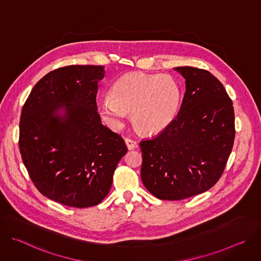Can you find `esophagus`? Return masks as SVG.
I'll list each match as a JSON object with an SVG mask.
<instances>
[{
    "instance_id": "1",
    "label": "esophagus",
    "mask_w": 261,
    "mask_h": 261,
    "mask_svg": "<svg viewBox=\"0 0 261 261\" xmlns=\"http://www.w3.org/2000/svg\"><path fill=\"white\" fill-rule=\"evenodd\" d=\"M125 142H126V145L129 150H133V148H135L137 146V142L131 138H126Z\"/></svg>"
}]
</instances>
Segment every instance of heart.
Instances as JSON below:
<instances>
[{
    "label": "heart",
    "mask_w": 261,
    "mask_h": 261,
    "mask_svg": "<svg viewBox=\"0 0 261 261\" xmlns=\"http://www.w3.org/2000/svg\"><path fill=\"white\" fill-rule=\"evenodd\" d=\"M111 98L99 102L101 116L119 126L130 113L133 126L143 134H157L166 129L175 117L180 92L169 75L127 73L110 92Z\"/></svg>",
    "instance_id": "b5f03b06"
}]
</instances>
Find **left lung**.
<instances>
[{
	"label": "left lung",
	"mask_w": 261,
	"mask_h": 261,
	"mask_svg": "<svg viewBox=\"0 0 261 261\" xmlns=\"http://www.w3.org/2000/svg\"><path fill=\"white\" fill-rule=\"evenodd\" d=\"M186 92L176 118L160 134L140 141L141 180L162 200H180L211 189L231 153L232 101L206 70L176 67Z\"/></svg>",
	"instance_id": "obj_1"
}]
</instances>
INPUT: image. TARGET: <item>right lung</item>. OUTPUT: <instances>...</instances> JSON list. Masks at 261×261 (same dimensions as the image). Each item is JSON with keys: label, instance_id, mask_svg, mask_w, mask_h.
Masks as SVG:
<instances>
[{"label": "right lung", "instance_id": "obj_1", "mask_svg": "<svg viewBox=\"0 0 261 261\" xmlns=\"http://www.w3.org/2000/svg\"><path fill=\"white\" fill-rule=\"evenodd\" d=\"M103 66L56 69L23 104L19 151L29 175L47 198L73 207L99 204L127 153L124 139L102 125L97 111Z\"/></svg>", "mask_w": 261, "mask_h": 261}]
</instances>
